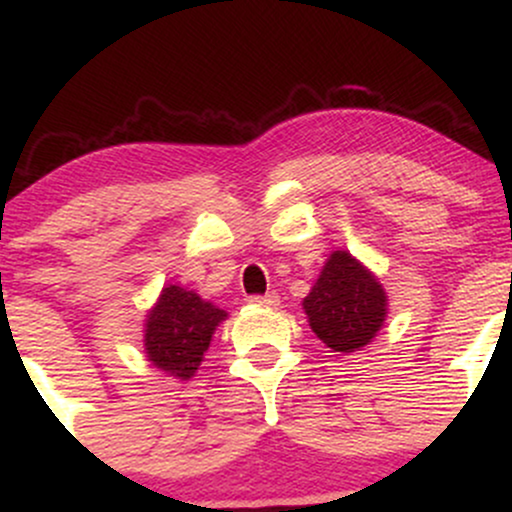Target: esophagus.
<instances>
[{"instance_id": "1", "label": "esophagus", "mask_w": 512, "mask_h": 512, "mask_svg": "<svg viewBox=\"0 0 512 512\" xmlns=\"http://www.w3.org/2000/svg\"><path fill=\"white\" fill-rule=\"evenodd\" d=\"M250 303L267 305V308H274V305H279V296H276V293H264V296H250Z\"/></svg>"}]
</instances>
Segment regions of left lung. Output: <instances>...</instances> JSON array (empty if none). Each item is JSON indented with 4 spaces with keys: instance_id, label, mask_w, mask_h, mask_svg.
<instances>
[{
    "instance_id": "obj_1",
    "label": "left lung",
    "mask_w": 512,
    "mask_h": 512,
    "mask_svg": "<svg viewBox=\"0 0 512 512\" xmlns=\"http://www.w3.org/2000/svg\"><path fill=\"white\" fill-rule=\"evenodd\" d=\"M310 330L332 351L363 349L387 317L383 284L346 250H334L303 298Z\"/></svg>"
}]
</instances>
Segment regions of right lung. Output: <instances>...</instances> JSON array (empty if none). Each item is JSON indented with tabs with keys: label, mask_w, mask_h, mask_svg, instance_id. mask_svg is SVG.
<instances>
[{
	"label": "right lung",
	"mask_w": 512,
	"mask_h": 512,
	"mask_svg": "<svg viewBox=\"0 0 512 512\" xmlns=\"http://www.w3.org/2000/svg\"><path fill=\"white\" fill-rule=\"evenodd\" d=\"M226 317V310L202 301L195 291L175 284L166 286L146 315V358L163 373L190 380L209 349L211 334Z\"/></svg>",
	"instance_id": "obj_1"
}]
</instances>
